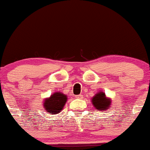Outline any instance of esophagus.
Listing matches in <instances>:
<instances>
[{
    "label": "esophagus",
    "mask_w": 150,
    "mask_h": 150,
    "mask_svg": "<svg viewBox=\"0 0 150 150\" xmlns=\"http://www.w3.org/2000/svg\"><path fill=\"white\" fill-rule=\"evenodd\" d=\"M75 98H76V99H82V96L81 95V94H79V95H77L76 97H75Z\"/></svg>",
    "instance_id": "esophagus-1"
}]
</instances>
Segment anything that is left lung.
<instances>
[{
	"label": "left lung",
	"instance_id": "8db88e82",
	"mask_svg": "<svg viewBox=\"0 0 150 150\" xmlns=\"http://www.w3.org/2000/svg\"><path fill=\"white\" fill-rule=\"evenodd\" d=\"M92 103L94 108L98 111H104L109 108L111 104V100L105 95L103 92H97L92 99Z\"/></svg>",
	"mask_w": 150,
	"mask_h": 150
}]
</instances>
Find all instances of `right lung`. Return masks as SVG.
<instances>
[{"label": "right lung", "mask_w": 150, "mask_h": 150, "mask_svg": "<svg viewBox=\"0 0 150 150\" xmlns=\"http://www.w3.org/2000/svg\"><path fill=\"white\" fill-rule=\"evenodd\" d=\"M68 97L65 94L58 92L53 93L51 97L44 100V108H45L46 112L50 114H56L63 110L65 103H66Z\"/></svg>", "instance_id": "right-lung-1"}]
</instances>
